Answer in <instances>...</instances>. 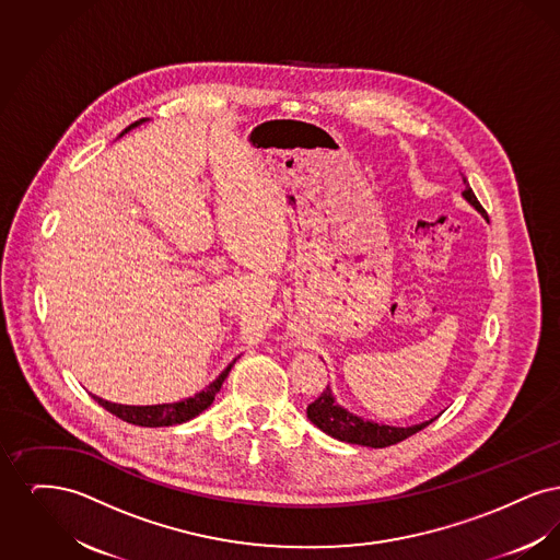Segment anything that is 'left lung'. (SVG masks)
<instances>
[{
    "mask_svg": "<svg viewBox=\"0 0 560 560\" xmlns=\"http://www.w3.org/2000/svg\"><path fill=\"white\" fill-rule=\"evenodd\" d=\"M464 185H466V190L462 195L466 197V201L470 206H475L487 218V212L480 206L475 190L468 185L466 176H464ZM306 416L325 434H329V436H334L338 441H347V443H352V445H365V447H373V450L400 443L402 439L420 432L422 428H427L428 424H432L436 420V418H432V420H428L424 424H416V427L409 428L384 427V424H375V422H365V420L352 416L347 409H342L331 397L329 386L320 393V397H317L306 407Z\"/></svg>",
    "mask_w": 560,
    "mask_h": 560,
    "instance_id": "obj_1",
    "label": "left lung"
}]
</instances>
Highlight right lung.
<instances>
[{
    "label": "right lung",
    "instance_id": "1",
    "mask_svg": "<svg viewBox=\"0 0 560 560\" xmlns=\"http://www.w3.org/2000/svg\"><path fill=\"white\" fill-rule=\"evenodd\" d=\"M142 121L144 119L133 121L132 126L126 128V132L136 128L138 124H142ZM233 363L224 372L220 373L206 390H201L199 395H195L190 399L180 400V402H163V405L138 407V405H117V402H108V400L98 399V397H94V399L98 400V405H103L113 416H117L119 420L133 424V427L160 428L183 424V422L192 420L195 416H199L203 409H208L212 405L213 397L220 393L222 382L226 380Z\"/></svg>",
    "mask_w": 560,
    "mask_h": 560
}]
</instances>
